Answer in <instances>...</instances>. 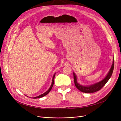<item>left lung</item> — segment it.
<instances>
[{
    "label": "left lung",
    "mask_w": 121,
    "mask_h": 121,
    "mask_svg": "<svg viewBox=\"0 0 121 121\" xmlns=\"http://www.w3.org/2000/svg\"><path fill=\"white\" fill-rule=\"evenodd\" d=\"M114 60L113 59L111 67L106 77L102 80L97 82V83L93 84L92 85H88V86L82 85L78 83L77 81V75H76L74 73H73V78H74V82L75 86L79 91L83 93H94L99 91L105 85V84L107 83V81L109 80V79L111 78L113 73V69H114Z\"/></svg>",
    "instance_id": "left-lung-1"
}]
</instances>
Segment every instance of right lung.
Returning a JSON list of instances; mask_svg holds the SVG:
<instances>
[{
	"label": "right lung",
	"mask_w": 121,
	"mask_h": 121,
	"mask_svg": "<svg viewBox=\"0 0 121 121\" xmlns=\"http://www.w3.org/2000/svg\"><path fill=\"white\" fill-rule=\"evenodd\" d=\"M55 73L54 74L53 76V78H52V84H51V86L50 87V88H49V89L46 91L45 93H44L43 94H41V95H40V96H37V97H33L32 98L33 99H37V98H42V97H43L44 96H45L46 95H48V93L50 91V90L52 89V88L53 87V84H54V77H55Z\"/></svg>",
	"instance_id": "1"
}]
</instances>
